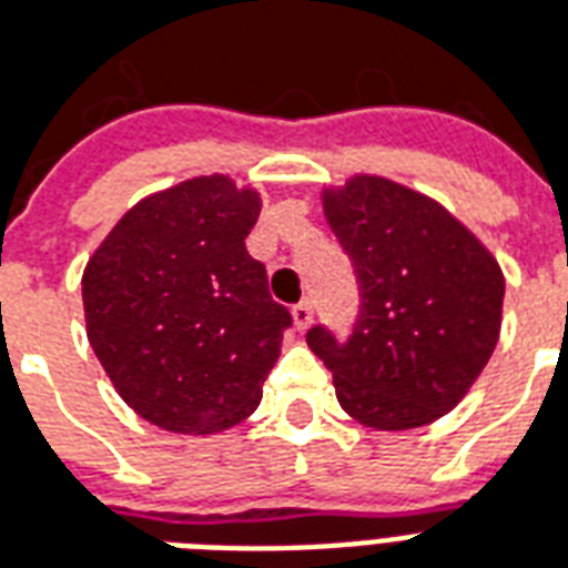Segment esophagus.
<instances>
[{
	"instance_id": "obj_1",
	"label": "esophagus",
	"mask_w": 568,
	"mask_h": 568,
	"mask_svg": "<svg viewBox=\"0 0 568 568\" xmlns=\"http://www.w3.org/2000/svg\"><path fill=\"white\" fill-rule=\"evenodd\" d=\"M292 318H295L297 331H306L310 322H313V306L306 304V301H301V304L292 306Z\"/></svg>"
}]
</instances>
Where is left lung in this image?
Masks as SVG:
<instances>
[{"instance_id": "8db88e82", "label": "left lung", "mask_w": 568, "mask_h": 568, "mask_svg": "<svg viewBox=\"0 0 568 568\" xmlns=\"http://www.w3.org/2000/svg\"><path fill=\"white\" fill-rule=\"evenodd\" d=\"M355 264L361 316L346 343H306L334 373L339 406L373 430H413L464 400L494 355L506 280L497 258L439 201L376 174L322 192Z\"/></svg>"}]
</instances>
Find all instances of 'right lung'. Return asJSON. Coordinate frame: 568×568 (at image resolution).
<instances>
[{
	"instance_id": "obj_1",
	"label": "right lung",
	"mask_w": 568,
	"mask_h": 568,
	"mask_svg": "<svg viewBox=\"0 0 568 568\" xmlns=\"http://www.w3.org/2000/svg\"><path fill=\"white\" fill-rule=\"evenodd\" d=\"M262 195L225 174L138 201L83 271L87 337L134 413L171 434H220L255 413L288 310L246 252Z\"/></svg>"
}]
</instances>
